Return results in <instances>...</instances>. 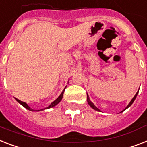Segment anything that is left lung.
Instances as JSON below:
<instances>
[{
	"mask_svg": "<svg viewBox=\"0 0 147 147\" xmlns=\"http://www.w3.org/2000/svg\"><path fill=\"white\" fill-rule=\"evenodd\" d=\"M138 92H139V90H138ZM138 92H137V93H136V95H135V96H134V98H132V100H131V102H130V103H129L128 105H127V106L126 108H125V109H127V108H129V107L131 106V105H132V104H133V102H134V100H135V98H136V97H137V94H138ZM87 102H88V104H89V105H90V106L92 107V109H95V110H96V111H100V110H99V109H98V108H97V107H96V105H94L93 103H92V102L90 101V98H89V96H88V95H87ZM125 109H124V110H125Z\"/></svg>",
	"mask_w": 147,
	"mask_h": 147,
	"instance_id": "obj_1",
	"label": "left lung"
}]
</instances>
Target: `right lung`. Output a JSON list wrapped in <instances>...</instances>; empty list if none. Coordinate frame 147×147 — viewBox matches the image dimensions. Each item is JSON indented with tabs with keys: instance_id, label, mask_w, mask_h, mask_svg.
<instances>
[{
	"instance_id": "1",
	"label": "right lung",
	"mask_w": 147,
	"mask_h": 147,
	"mask_svg": "<svg viewBox=\"0 0 147 147\" xmlns=\"http://www.w3.org/2000/svg\"><path fill=\"white\" fill-rule=\"evenodd\" d=\"M65 89H66V87L64 88V90H63V91H62L61 94L60 95L59 97H58V98H57V99H56V100L54 101L53 102H51V105H49V106L46 107L45 109H49V108H52V107H54V106H55V105H57V104H58V103H59L61 101L62 98H63V95H64V90H65ZM16 100L17 101V102H18L20 103V104H21V105H23V107H25V108L26 109H28V110H29V111H33V109H32L31 108H30V107H29V105H27V104L26 102H22V101H20V100H19V99H17V98H16ZM41 110H43V109H41ZM34 111H35V110H34ZM38 111H39V110H38Z\"/></svg>"
}]
</instances>
